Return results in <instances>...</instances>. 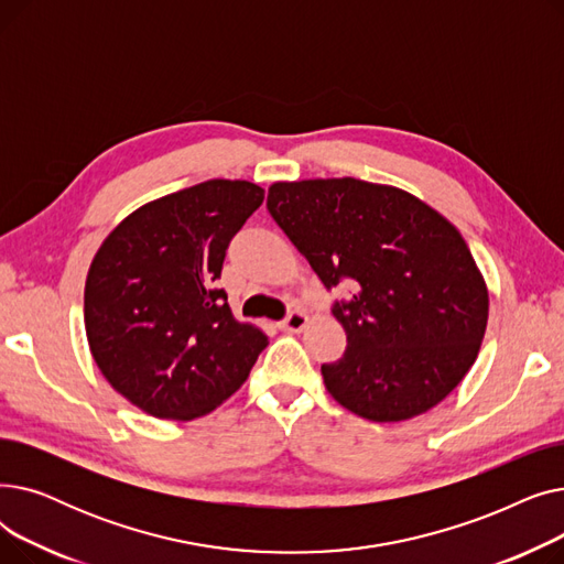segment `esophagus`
<instances>
[{
  "mask_svg": "<svg viewBox=\"0 0 564 564\" xmlns=\"http://www.w3.org/2000/svg\"><path fill=\"white\" fill-rule=\"evenodd\" d=\"M306 324H308V317L304 311H290L288 317L281 322V329L288 334H300L306 329Z\"/></svg>",
  "mask_w": 564,
  "mask_h": 564,
  "instance_id": "obj_1",
  "label": "esophagus"
}]
</instances>
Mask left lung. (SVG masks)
I'll return each instance as SVG.
<instances>
[{
	"label": "left lung",
	"instance_id": "left-lung-1",
	"mask_svg": "<svg viewBox=\"0 0 564 564\" xmlns=\"http://www.w3.org/2000/svg\"><path fill=\"white\" fill-rule=\"evenodd\" d=\"M267 210L329 290L345 354L324 364L332 398L372 423L436 406L476 364L487 283L459 230L413 194L357 177L274 183Z\"/></svg>",
	"mask_w": 564,
	"mask_h": 564
}]
</instances>
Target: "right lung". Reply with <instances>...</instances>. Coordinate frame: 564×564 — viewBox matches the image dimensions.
<instances>
[{"mask_svg":"<svg viewBox=\"0 0 564 564\" xmlns=\"http://www.w3.org/2000/svg\"><path fill=\"white\" fill-rule=\"evenodd\" d=\"M264 189L207 181L141 205L100 245L84 288L94 359L141 411L194 421L247 381L267 336L215 288L232 235Z\"/></svg>","mask_w":564,"mask_h":564,"instance_id":"right-lung-1","label":"right lung"}]
</instances>
